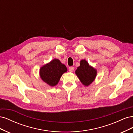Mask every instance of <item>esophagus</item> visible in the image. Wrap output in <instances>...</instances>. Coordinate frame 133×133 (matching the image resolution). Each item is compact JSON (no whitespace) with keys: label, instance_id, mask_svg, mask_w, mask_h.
<instances>
[{"label":"esophagus","instance_id":"esophagus-1","mask_svg":"<svg viewBox=\"0 0 133 133\" xmlns=\"http://www.w3.org/2000/svg\"><path fill=\"white\" fill-rule=\"evenodd\" d=\"M74 68L73 66H70L69 67V70L70 72H73L74 71Z\"/></svg>","mask_w":133,"mask_h":133}]
</instances>
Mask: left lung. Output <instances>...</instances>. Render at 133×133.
<instances>
[{
  "mask_svg": "<svg viewBox=\"0 0 133 133\" xmlns=\"http://www.w3.org/2000/svg\"><path fill=\"white\" fill-rule=\"evenodd\" d=\"M75 74L84 86L88 87L93 82L97 75V70L90 65L85 59L80 62V66L75 70Z\"/></svg>",
  "mask_w": 133,
  "mask_h": 133,
  "instance_id": "obj_1",
  "label": "left lung"
}]
</instances>
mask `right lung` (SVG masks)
<instances>
[{"mask_svg": "<svg viewBox=\"0 0 133 133\" xmlns=\"http://www.w3.org/2000/svg\"><path fill=\"white\" fill-rule=\"evenodd\" d=\"M67 71L64 64L59 59H54L41 67L39 75L44 82L50 87H54L58 84L62 75Z\"/></svg>", "mask_w": 133, "mask_h": 133, "instance_id": "1", "label": "right lung"}]
</instances>
